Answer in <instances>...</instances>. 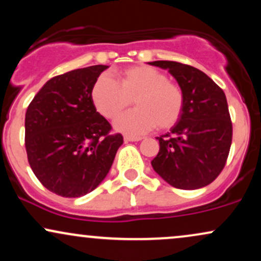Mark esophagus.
<instances>
[{
    "label": "esophagus",
    "instance_id": "esophagus-1",
    "mask_svg": "<svg viewBox=\"0 0 261 261\" xmlns=\"http://www.w3.org/2000/svg\"><path fill=\"white\" fill-rule=\"evenodd\" d=\"M124 140L126 141V142H128V141H130V142H136V141H141L142 139H141V137H135V136H125Z\"/></svg>",
    "mask_w": 261,
    "mask_h": 261
}]
</instances>
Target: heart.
<instances>
[{
	"instance_id": "1",
	"label": "heart",
	"mask_w": 261,
	"mask_h": 261,
	"mask_svg": "<svg viewBox=\"0 0 261 261\" xmlns=\"http://www.w3.org/2000/svg\"><path fill=\"white\" fill-rule=\"evenodd\" d=\"M133 100L136 109L121 115L115 121V127L121 133L139 136L155 126L160 130L174 126L182 114L185 98L178 83L147 65L121 71L119 82L103 73L93 85V104L107 119L120 115Z\"/></svg>"
}]
</instances>
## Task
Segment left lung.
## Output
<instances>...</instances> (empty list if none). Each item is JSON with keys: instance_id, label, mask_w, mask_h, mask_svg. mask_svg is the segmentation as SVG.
<instances>
[{"instance_id": "obj_1", "label": "left lung", "mask_w": 261, "mask_h": 261, "mask_svg": "<svg viewBox=\"0 0 261 261\" xmlns=\"http://www.w3.org/2000/svg\"><path fill=\"white\" fill-rule=\"evenodd\" d=\"M149 65L168 70L184 92V109L169 133L157 137L160 152L152 160L154 172L184 190L208 185L226 166L232 121L226 94L206 73L175 61Z\"/></svg>"}]
</instances>
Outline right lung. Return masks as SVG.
Returning a JSON list of instances; mask_svg holds the SVG:
<instances>
[{
	"label": "right lung",
	"instance_id": "1",
	"mask_svg": "<svg viewBox=\"0 0 261 261\" xmlns=\"http://www.w3.org/2000/svg\"><path fill=\"white\" fill-rule=\"evenodd\" d=\"M106 65L77 68L53 77L25 113V149L31 168L47 190L80 197L109 173L121 134L95 109L92 88Z\"/></svg>",
	"mask_w": 261,
	"mask_h": 261
}]
</instances>
